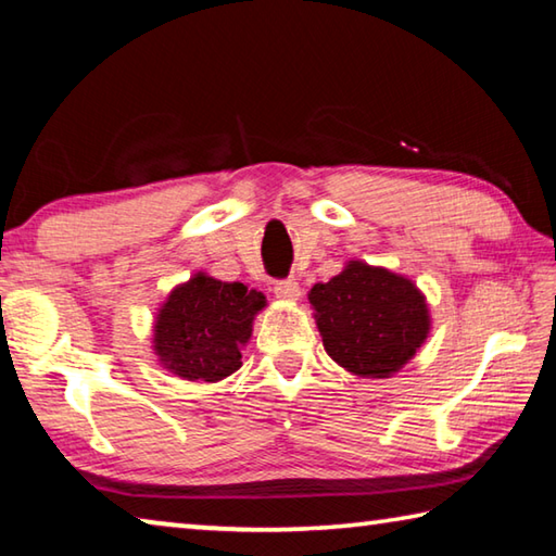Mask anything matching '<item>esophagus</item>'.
Segmentation results:
<instances>
[{
  "mask_svg": "<svg viewBox=\"0 0 556 556\" xmlns=\"http://www.w3.org/2000/svg\"><path fill=\"white\" fill-rule=\"evenodd\" d=\"M275 294L279 299H287V301H296L301 296V287L296 279H279L275 285Z\"/></svg>",
  "mask_w": 556,
  "mask_h": 556,
  "instance_id": "1",
  "label": "esophagus"
}]
</instances>
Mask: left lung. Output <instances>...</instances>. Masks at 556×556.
Wrapping results in <instances>:
<instances>
[{
    "label": "left lung",
    "mask_w": 556,
    "mask_h": 556,
    "mask_svg": "<svg viewBox=\"0 0 556 556\" xmlns=\"http://www.w3.org/2000/svg\"><path fill=\"white\" fill-rule=\"evenodd\" d=\"M326 353L361 378H390L429 333L419 289L394 271L351 262L308 294Z\"/></svg>",
    "instance_id": "1"
}]
</instances>
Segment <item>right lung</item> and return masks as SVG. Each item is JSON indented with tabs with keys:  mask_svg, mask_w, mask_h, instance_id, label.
Here are the masks:
<instances>
[{
	"mask_svg": "<svg viewBox=\"0 0 556 556\" xmlns=\"http://www.w3.org/2000/svg\"><path fill=\"white\" fill-rule=\"evenodd\" d=\"M265 296L240 281L195 275L176 287L154 326V351L164 368L184 380L218 382L242 365Z\"/></svg>",
	"mask_w": 556,
	"mask_h": 556,
	"instance_id": "1",
	"label": "right lung"
}]
</instances>
